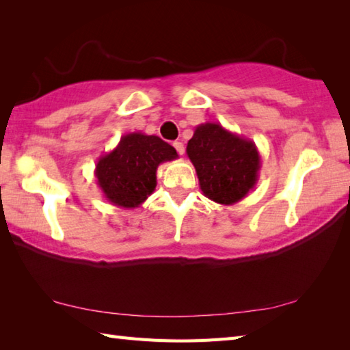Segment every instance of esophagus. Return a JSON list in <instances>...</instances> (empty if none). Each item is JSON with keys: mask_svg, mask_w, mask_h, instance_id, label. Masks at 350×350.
I'll list each match as a JSON object with an SVG mask.
<instances>
[{"mask_svg": "<svg viewBox=\"0 0 350 350\" xmlns=\"http://www.w3.org/2000/svg\"><path fill=\"white\" fill-rule=\"evenodd\" d=\"M173 146H174V148H176L177 153H179V154H183V153H185V147H183V144L180 143V141H174Z\"/></svg>", "mask_w": 350, "mask_h": 350, "instance_id": "34e87169", "label": "esophagus"}]
</instances>
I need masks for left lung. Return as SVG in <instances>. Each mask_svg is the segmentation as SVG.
Listing matches in <instances>:
<instances>
[{
  "label": "left lung",
  "instance_id": "obj_1",
  "mask_svg": "<svg viewBox=\"0 0 350 350\" xmlns=\"http://www.w3.org/2000/svg\"><path fill=\"white\" fill-rule=\"evenodd\" d=\"M187 154L196 167L200 189L215 203L232 206L256 188L260 171L256 144L217 122L197 126Z\"/></svg>",
  "mask_w": 350,
  "mask_h": 350
}]
</instances>
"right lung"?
<instances>
[{"instance_id":"obj_1","label":"right lung","mask_w":350,"mask_h":350,"mask_svg":"<svg viewBox=\"0 0 350 350\" xmlns=\"http://www.w3.org/2000/svg\"><path fill=\"white\" fill-rule=\"evenodd\" d=\"M176 158V148L159 137L132 132L123 135L116 148L100 156L94 176L111 204L135 209L154 191L158 167Z\"/></svg>"}]
</instances>
